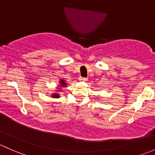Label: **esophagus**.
Wrapping results in <instances>:
<instances>
[{"instance_id": "obj_1", "label": "esophagus", "mask_w": 155, "mask_h": 155, "mask_svg": "<svg viewBox=\"0 0 155 155\" xmlns=\"http://www.w3.org/2000/svg\"><path fill=\"white\" fill-rule=\"evenodd\" d=\"M79 80L81 81V82H85V81L87 80V78H84V77H79Z\"/></svg>"}]
</instances>
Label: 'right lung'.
Segmentation results:
<instances>
[{"label":"right lung","instance_id":"obj_1","mask_svg":"<svg viewBox=\"0 0 155 155\" xmlns=\"http://www.w3.org/2000/svg\"><path fill=\"white\" fill-rule=\"evenodd\" d=\"M67 85H68V84H67V82H65L64 79H59V84H58V87L56 88V92L52 93L50 97H53V98H59L60 97L59 93L62 91V87H66Z\"/></svg>","mask_w":155,"mask_h":155}]
</instances>
